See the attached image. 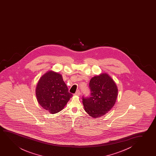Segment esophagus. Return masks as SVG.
Returning <instances> with one entry per match:
<instances>
[{
  "instance_id": "1",
  "label": "esophagus",
  "mask_w": 156,
  "mask_h": 156,
  "mask_svg": "<svg viewBox=\"0 0 156 156\" xmlns=\"http://www.w3.org/2000/svg\"><path fill=\"white\" fill-rule=\"evenodd\" d=\"M75 95H77V96H79V95H80V90H77V92H76V93H75Z\"/></svg>"
}]
</instances>
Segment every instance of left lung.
<instances>
[{
  "mask_svg": "<svg viewBox=\"0 0 156 156\" xmlns=\"http://www.w3.org/2000/svg\"><path fill=\"white\" fill-rule=\"evenodd\" d=\"M90 95L83 97L84 110L93 118L108 113L115 104L118 88L115 82L108 73L94 76L90 81Z\"/></svg>",
  "mask_w": 156,
  "mask_h": 156,
  "instance_id": "obj_1",
  "label": "left lung"
}]
</instances>
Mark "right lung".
<instances>
[{
	"label": "right lung",
	"mask_w": 156,
	"mask_h": 156,
	"mask_svg": "<svg viewBox=\"0 0 156 156\" xmlns=\"http://www.w3.org/2000/svg\"><path fill=\"white\" fill-rule=\"evenodd\" d=\"M38 102L43 109L51 114L64 109L73 94L69 93L62 75L51 70L39 80L36 88Z\"/></svg>",
	"instance_id": "add662e5"
}]
</instances>
